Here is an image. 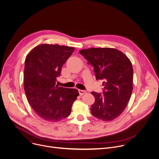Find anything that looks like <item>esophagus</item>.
Wrapping results in <instances>:
<instances>
[{"label": "esophagus", "instance_id": "obj_1", "mask_svg": "<svg viewBox=\"0 0 159 159\" xmlns=\"http://www.w3.org/2000/svg\"><path fill=\"white\" fill-rule=\"evenodd\" d=\"M79 92L80 95H82L86 93V91L83 90H79Z\"/></svg>", "mask_w": 159, "mask_h": 159}]
</instances>
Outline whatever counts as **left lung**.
<instances>
[{
    "label": "left lung",
    "mask_w": 159,
    "mask_h": 159,
    "mask_svg": "<svg viewBox=\"0 0 159 159\" xmlns=\"http://www.w3.org/2000/svg\"><path fill=\"white\" fill-rule=\"evenodd\" d=\"M80 54L93 67L96 79H103V94L91 92L95 101L91 114L103 121L118 117L126 108L133 90V67L130 59L113 48H90Z\"/></svg>",
    "instance_id": "1"
}]
</instances>
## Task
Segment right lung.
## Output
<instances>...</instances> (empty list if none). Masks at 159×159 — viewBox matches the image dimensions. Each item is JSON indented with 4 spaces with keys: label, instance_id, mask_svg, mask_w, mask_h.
<instances>
[{
    "label": "right lung",
    "instance_id": "1",
    "mask_svg": "<svg viewBox=\"0 0 159 159\" xmlns=\"http://www.w3.org/2000/svg\"><path fill=\"white\" fill-rule=\"evenodd\" d=\"M75 48L40 44L27 54L24 67V90L34 112L48 122L67 117L79 93L77 89L56 85L63 64Z\"/></svg>",
    "mask_w": 159,
    "mask_h": 159
}]
</instances>
